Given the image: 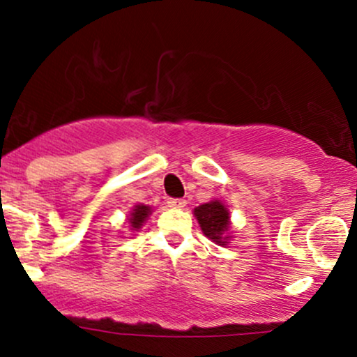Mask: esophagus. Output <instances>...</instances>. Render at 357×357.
Here are the masks:
<instances>
[{"label": "esophagus", "mask_w": 357, "mask_h": 357, "mask_svg": "<svg viewBox=\"0 0 357 357\" xmlns=\"http://www.w3.org/2000/svg\"><path fill=\"white\" fill-rule=\"evenodd\" d=\"M167 203H169L171 208H178V210H179V208L186 206V202H184V199H181V198H171Z\"/></svg>", "instance_id": "obj_1"}]
</instances>
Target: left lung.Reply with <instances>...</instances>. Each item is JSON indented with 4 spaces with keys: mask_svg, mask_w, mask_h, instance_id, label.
I'll return each mask as SVG.
<instances>
[{
    "mask_svg": "<svg viewBox=\"0 0 357 357\" xmlns=\"http://www.w3.org/2000/svg\"><path fill=\"white\" fill-rule=\"evenodd\" d=\"M195 216L199 227L208 238L218 245H227L230 240V213L220 199H213L210 203L199 204L195 208Z\"/></svg>",
    "mask_w": 357,
    "mask_h": 357,
    "instance_id": "1",
    "label": "left lung"
}]
</instances>
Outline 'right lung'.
I'll use <instances>...</instances> for the list:
<instances>
[{
  "label": "right lung",
  "instance_id": "obj_1",
  "mask_svg": "<svg viewBox=\"0 0 357 357\" xmlns=\"http://www.w3.org/2000/svg\"><path fill=\"white\" fill-rule=\"evenodd\" d=\"M153 213L151 210V206H146V204H136L134 206V210L130 211V216H129V225L132 230H139V228L144 225V221L147 220V216Z\"/></svg>",
  "mask_w": 357,
  "mask_h": 357
}]
</instances>
